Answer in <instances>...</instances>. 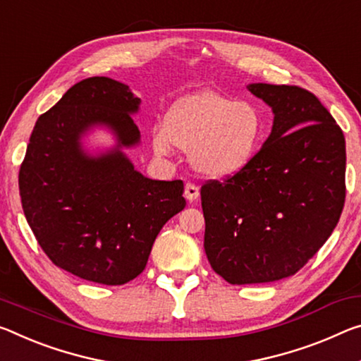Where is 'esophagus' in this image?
<instances>
[{
    "label": "esophagus",
    "mask_w": 361,
    "mask_h": 361,
    "mask_svg": "<svg viewBox=\"0 0 361 361\" xmlns=\"http://www.w3.org/2000/svg\"><path fill=\"white\" fill-rule=\"evenodd\" d=\"M185 197L190 202H194L199 197V188L194 183H186L185 186Z\"/></svg>",
    "instance_id": "34e87169"
}]
</instances>
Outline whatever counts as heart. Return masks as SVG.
I'll list each match as a JSON object with an SVG mask.
<instances>
[{"mask_svg":"<svg viewBox=\"0 0 361 361\" xmlns=\"http://www.w3.org/2000/svg\"><path fill=\"white\" fill-rule=\"evenodd\" d=\"M263 138L265 122L259 107L204 90L176 101L152 141L160 156H169L175 146L191 151L199 173L225 180L249 167Z\"/></svg>","mask_w":361,"mask_h":361,"instance_id":"b5f03b06","label":"heart"}]
</instances>
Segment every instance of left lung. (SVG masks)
<instances>
[{
  "instance_id": "8db88e82",
  "label": "left lung",
  "mask_w": 361,
  "mask_h": 361,
  "mask_svg": "<svg viewBox=\"0 0 361 361\" xmlns=\"http://www.w3.org/2000/svg\"><path fill=\"white\" fill-rule=\"evenodd\" d=\"M273 128L241 173L201 188L204 249L231 284L293 276L331 236L345 202V138L310 91L252 83Z\"/></svg>"
}]
</instances>
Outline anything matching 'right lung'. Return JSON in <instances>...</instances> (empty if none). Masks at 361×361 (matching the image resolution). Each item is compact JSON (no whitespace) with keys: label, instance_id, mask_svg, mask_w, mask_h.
Here are the masks:
<instances>
[{"label":"right lung","instance_id":"right-lung-1","mask_svg":"<svg viewBox=\"0 0 361 361\" xmlns=\"http://www.w3.org/2000/svg\"><path fill=\"white\" fill-rule=\"evenodd\" d=\"M128 85L85 78L39 116L19 171L25 219L56 267L87 281L118 286L145 270L159 231L185 209L183 181L136 171L122 147L140 142ZM102 124L118 145L98 157L81 136Z\"/></svg>","mask_w":361,"mask_h":361}]
</instances>
